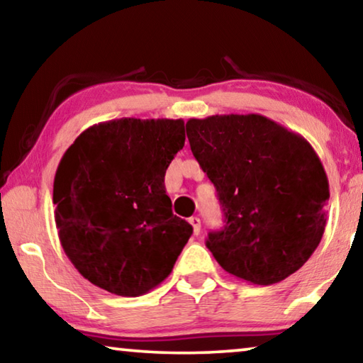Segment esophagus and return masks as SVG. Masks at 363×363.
I'll use <instances>...</instances> for the list:
<instances>
[{
  "label": "esophagus",
  "instance_id": "1",
  "mask_svg": "<svg viewBox=\"0 0 363 363\" xmlns=\"http://www.w3.org/2000/svg\"><path fill=\"white\" fill-rule=\"evenodd\" d=\"M189 223L192 224V228H194V234H195V235L200 234V218H197V216L189 218Z\"/></svg>",
  "mask_w": 363,
  "mask_h": 363
}]
</instances>
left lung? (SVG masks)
I'll return each mask as SVG.
<instances>
[{
	"label": "left lung",
	"mask_w": 363,
	"mask_h": 363,
	"mask_svg": "<svg viewBox=\"0 0 363 363\" xmlns=\"http://www.w3.org/2000/svg\"><path fill=\"white\" fill-rule=\"evenodd\" d=\"M186 128L226 216L221 231L206 239L216 262L260 286L296 273L326 226L330 184L313 147L254 113L192 118Z\"/></svg>",
	"instance_id": "left-lung-1"
}]
</instances>
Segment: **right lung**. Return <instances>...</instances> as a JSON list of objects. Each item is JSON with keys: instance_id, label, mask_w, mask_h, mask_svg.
I'll use <instances>...</instances> for the list:
<instances>
[{"instance_id": "1", "label": "right lung", "mask_w": 363, "mask_h": 363, "mask_svg": "<svg viewBox=\"0 0 363 363\" xmlns=\"http://www.w3.org/2000/svg\"><path fill=\"white\" fill-rule=\"evenodd\" d=\"M182 119L121 118L90 125L57 164L60 242L77 272L111 294H147L192 235L172 215L164 174L184 147Z\"/></svg>"}]
</instances>
